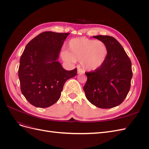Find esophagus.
<instances>
[{"instance_id": "esophagus-1", "label": "esophagus", "mask_w": 149, "mask_h": 149, "mask_svg": "<svg viewBox=\"0 0 149 149\" xmlns=\"http://www.w3.org/2000/svg\"><path fill=\"white\" fill-rule=\"evenodd\" d=\"M84 73V71L81 69V68H79L78 69V74H82V73Z\"/></svg>"}]
</instances>
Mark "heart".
<instances>
[{
	"label": "heart",
	"mask_w": 149,
	"mask_h": 149,
	"mask_svg": "<svg viewBox=\"0 0 149 149\" xmlns=\"http://www.w3.org/2000/svg\"><path fill=\"white\" fill-rule=\"evenodd\" d=\"M68 49V52H62L63 59L70 63L80 60L83 68L86 71L99 68L104 63L107 55V48L104 43L86 38L71 40Z\"/></svg>",
	"instance_id": "1"
}]
</instances>
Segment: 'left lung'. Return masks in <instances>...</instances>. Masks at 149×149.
I'll return each instance as SVG.
<instances>
[{
	"instance_id": "obj_1",
	"label": "left lung",
	"mask_w": 149,
	"mask_h": 149,
	"mask_svg": "<svg viewBox=\"0 0 149 149\" xmlns=\"http://www.w3.org/2000/svg\"><path fill=\"white\" fill-rule=\"evenodd\" d=\"M93 37L106 44L107 55L99 68L85 73L88 79L84 91L93 105L109 109L120 104L127 96L132 77V63L116 38L107 35Z\"/></svg>"
}]
</instances>
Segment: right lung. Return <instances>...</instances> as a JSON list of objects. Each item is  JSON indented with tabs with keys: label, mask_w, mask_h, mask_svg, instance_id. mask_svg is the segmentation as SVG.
<instances>
[{
	"label": "right lung",
	"mask_w": 149,
	"mask_h": 149,
	"mask_svg": "<svg viewBox=\"0 0 149 149\" xmlns=\"http://www.w3.org/2000/svg\"><path fill=\"white\" fill-rule=\"evenodd\" d=\"M70 33L44 31L26 45L19 68L22 93L31 104L45 108L58 101L68 79L77 69H63L57 59Z\"/></svg>",
	"instance_id": "1"
}]
</instances>
